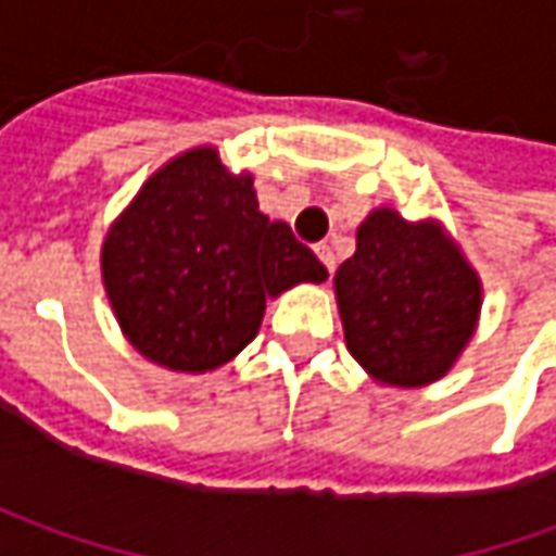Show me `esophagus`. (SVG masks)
Wrapping results in <instances>:
<instances>
[{
    "mask_svg": "<svg viewBox=\"0 0 556 556\" xmlns=\"http://www.w3.org/2000/svg\"><path fill=\"white\" fill-rule=\"evenodd\" d=\"M315 256L321 260V266L328 268V271H333V266H337V263H333L331 247H328V244H315Z\"/></svg>",
    "mask_w": 556,
    "mask_h": 556,
    "instance_id": "obj_1",
    "label": "esophagus"
}]
</instances>
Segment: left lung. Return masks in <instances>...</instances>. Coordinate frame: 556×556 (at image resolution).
<instances>
[{"label":"left lung","instance_id":"obj_1","mask_svg":"<svg viewBox=\"0 0 556 556\" xmlns=\"http://www.w3.org/2000/svg\"><path fill=\"white\" fill-rule=\"evenodd\" d=\"M333 293L346 350L390 387H427L458 362L477 331L482 285L433 219L408 223L390 206L355 231Z\"/></svg>","mask_w":556,"mask_h":556}]
</instances>
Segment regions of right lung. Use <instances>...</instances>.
<instances>
[{
  "mask_svg": "<svg viewBox=\"0 0 556 556\" xmlns=\"http://www.w3.org/2000/svg\"><path fill=\"white\" fill-rule=\"evenodd\" d=\"M101 278L126 340L169 371L203 374L256 337L268 296L328 268L290 225L260 213L253 176L216 148L161 166L111 225Z\"/></svg>",
  "mask_w": 556,
  "mask_h": 556,
  "instance_id": "1",
  "label": "right lung"
}]
</instances>
